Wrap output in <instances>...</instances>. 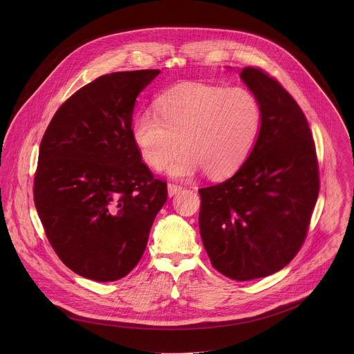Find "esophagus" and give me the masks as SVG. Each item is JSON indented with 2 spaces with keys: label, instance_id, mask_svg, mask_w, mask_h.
Masks as SVG:
<instances>
[{
  "label": "esophagus",
  "instance_id": "1",
  "mask_svg": "<svg viewBox=\"0 0 354 354\" xmlns=\"http://www.w3.org/2000/svg\"><path fill=\"white\" fill-rule=\"evenodd\" d=\"M182 189H183V187H182V186H179V185L169 183V185H168V196H169V197H172V196H175L176 193H179Z\"/></svg>",
  "mask_w": 354,
  "mask_h": 354
}]
</instances>
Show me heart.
I'll list each match as a JSON object with an SVG mask.
<instances>
[{
    "label": "heart",
    "instance_id": "heart-1",
    "mask_svg": "<svg viewBox=\"0 0 354 354\" xmlns=\"http://www.w3.org/2000/svg\"><path fill=\"white\" fill-rule=\"evenodd\" d=\"M157 112H140L131 124L133 140L154 169L169 165L185 178L203 168L210 178L235 172L246 160L258 133L261 109L246 89H224L200 82L174 86L157 100Z\"/></svg>",
    "mask_w": 354,
    "mask_h": 354
}]
</instances>
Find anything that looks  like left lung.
<instances>
[{
    "instance_id": "obj_1",
    "label": "left lung",
    "mask_w": 354,
    "mask_h": 354,
    "mask_svg": "<svg viewBox=\"0 0 354 354\" xmlns=\"http://www.w3.org/2000/svg\"><path fill=\"white\" fill-rule=\"evenodd\" d=\"M241 80L261 109L249 157L223 183L198 189L201 241L214 269L246 281L281 270L306 239L319 193L315 144L292 96L259 68Z\"/></svg>"
}]
</instances>
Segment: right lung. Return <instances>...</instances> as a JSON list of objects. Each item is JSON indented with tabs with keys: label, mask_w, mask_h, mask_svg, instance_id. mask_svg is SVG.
<instances>
[{
	"label": "right lung",
	"mask_w": 354,
	"mask_h": 354,
	"mask_svg": "<svg viewBox=\"0 0 354 354\" xmlns=\"http://www.w3.org/2000/svg\"><path fill=\"white\" fill-rule=\"evenodd\" d=\"M158 74L96 78L59 108L41 138L35 206L59 258L85 279L129 274L167 201V183L141 162L131 134L136 99Z\"/></svg>",
	"instance_id": "add662e5"
}]
</instances>
